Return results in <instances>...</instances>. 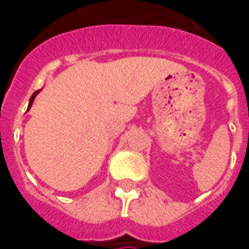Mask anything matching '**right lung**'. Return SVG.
<instances>
[{
	"label": "right lung",
	"instance_id": "obj_1",
	"mask_svg": "<svg viewBox=\"0 0 249 249\" xmlns=\"http://www.w3.org/2000/svg\"><path fill=\"white\" fill-rule=\"evenodd\" d=\"M38 92H40V90H37V92H35V93H33V96L30 97V100H29V107H28V109H29L30 107H32V104H33V101H35L36 96H37V93H38Z\"/></svg>",
	"mask_w": 249,
	"mask_h": 249
}]
</instances>
